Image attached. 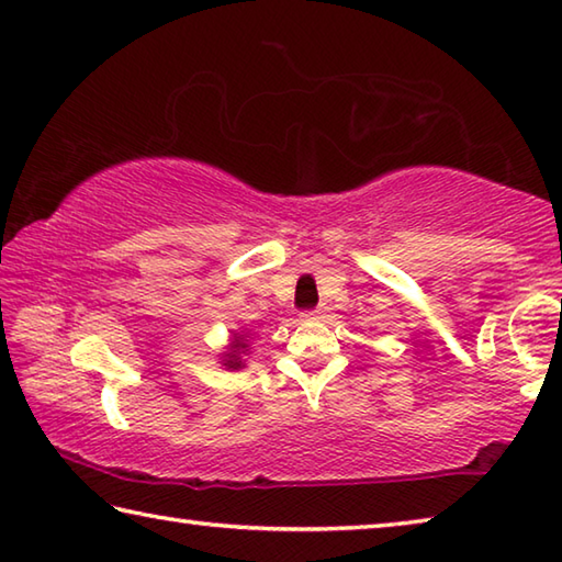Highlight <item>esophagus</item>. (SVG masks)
Returning a JSON list of instances; mask_svg holds the SVG:
<instances>
[{
    "label": "esophagus",
    "instance_id": "1",
    "mask_svg": "<svg viewBox=\"0 0 562 562\" xmlns=\"http://www.w3.org/2000/svg\"><path fill=\"white\" fill-rule=\"evenodd\" d=\"M302 316L304 319H322V310H307V312H302Z\"/></svg>",
    "mask_w": 562,
    "mask_h": 562
}]
</instances>
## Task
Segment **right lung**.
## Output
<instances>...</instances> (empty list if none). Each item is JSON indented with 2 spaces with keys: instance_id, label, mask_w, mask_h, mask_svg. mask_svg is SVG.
I'll use <instances>...</instances> for the list:
<instances>
[{
  "instance_id": "right-lung-1",
  "label": "right lung",
  "mask_w": 562,
  "mask_h": 562,
  "mask_svg": "<svg viewBox=\"0 0 562 562\" xmlns=\"http://www.w3.org/2000/svg\"><path fill=\"white\" fill-rule=\"evenodd\" d=\"M233 349H236V351H238V349H246V344H243L240 339H236V346H233ZM233 359H236V353H233ZM228 366H231V369H238L240 363H238V359H236V361H228Z\"/></svg>"
}]
</instances>
